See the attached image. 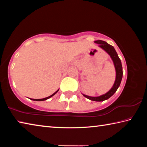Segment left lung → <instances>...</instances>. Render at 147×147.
<instances>
[{"instance_id":"8db88e82","label":"left lung","mask_w":147,"mask_h":147,"mask_svg":"<svg viewBox=\"0 0 147 147\" xmlns=\"http://www.w3.org/2000/svg\"><path fill=\"white\" fill-rule=\"evenodd\" d=\"M94 42L96 44H98V47L102 49H103L104 51L111 57V58L113 62L114 67H115L116 72L115 82H114L112 88L109 89V91L107 92L106 93L98 96H90L82 93V94L85 96V97L89 99V100L96 102H100L107 100V99L110 98L111 96L115 93L116 91L117 90V89L119 88V87L121 84L122 78H123V67H122L121 59L119 58L118 54L117 53V52L115 51V50L113 46L109 45L108 43H106V41L102 40H97Z\"/></svg>"}]
</instances>
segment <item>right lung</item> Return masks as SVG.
<instances>
[{
	"instance_id": "obj_1",
	"label": "right lung",
	"mask_w": 147,
	"mask_h": 147,
	"mask_svg": "<svg viewBox=\"0 0 147 147\" xmlns=\"http://www.w3.org/2000/svg\"><path fill=\"white\" fill-rule=\"evenodd\" d=\"M59 91V89H58V90H57L55 93H54L53 94H52V95H51V96H47V97H46V98H41V99H34V98H31V100H35V101H43V100H47V99H49V98H50L51 97H52V96H54V94H55L57 92H58Z\"/></svg>"
}]
</instances>
